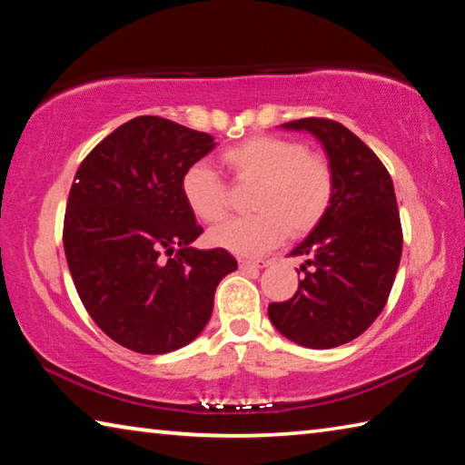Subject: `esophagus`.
<instances>
[{"label":"esophagus","instance_id":"34e87169","mask_svg":"<svg viewBox=\"0 0 465 465\" xmlns=\"http://www.w3.org/2000/svg\"><path fill=\"white\" fill-rule=\"evenodd\" d=\"M238 264H240V269H264V266L271 264V261H264V258H261V261H252V258H238Z\"/></svg>","mask_w":465,"mask_h":465}]
</instances>
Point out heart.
<instances>
[{
	"instance_id": "1",
	"label": "heart",
	"mask_w": 465,
	"mask_h": 465,
	"mask_svg": "<svg viewBox=\"0 0 465 465\" xmlns=\"http://www.w3.org/2000/svg\"><path fill=\"white\" fill-rule=\"evenodd\" d=\"M223 166L238 184H254L250 204L258 213L232 219L209 233L217 248L256 256L287 238L308 235L334 199V168L320 152L289 137L254 135L223 149ZM180 193L203 223L230 213V188L207 163H193L180 178Z\"/></svg>"
}]
</instances>
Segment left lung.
Segmentation results:
<instances>
[{"label": "left lung", "mask_w": 465, "mask_h": 465, "mask_svg": "<svg viewBox=\"0 0 465 465\" xmlns=\"http://www.w3.org/2000/svg\"><path fill=\"white\" fill-rule=\"evenodd\" d=\"M285 127L322 141L334 168V199L289 254L308 258L305 277L293 297L269 305V318L289 341L334 349L363 334L390 297L404 243L396 193L380 157L344 124L310 116Z\"/></svg>", "instance_id": "1"}]
</instances>
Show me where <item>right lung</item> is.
<instances>
[{"instance_id": "obj_1", "label": "right lung", "mask_w": 465, "mask_h": 465, "mask_svg": "<svg viewBox=\"0 0 465 465\" xmlns=\"http://www.w3.org/2000/svg\"><path fill=\"white\" fill-rule=\"evenodd\" d=\"M213 145L203 131L137 116L75 172L63 219L67 266L85 312L124 349L163 355L194 341L219 281L238 269L223 248H191L203 227L180 178Z\"/></svg>"}]
</instances>
